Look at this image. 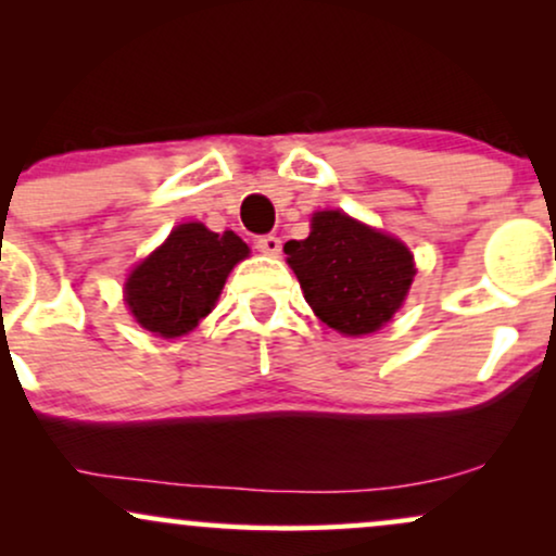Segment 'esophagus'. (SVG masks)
Here are the masks:
<instances>
[{
	"label": "esophagus",
	"instance_id": "obj_1",
	"mask_svg": "<svg viewBox=\"0 0 556 556\" xmlns=\"http://www.w3.org/2000/svg\"><path fill=\"white\" fill-rule=\"evenodd\" d=\"M256 248L261 253H266V256H279V251H282V240H279L277 235H264V238L256 240Z\"/></svg>",
	"mask_w": 556,
	"mask_h": 556
}]
</instances>
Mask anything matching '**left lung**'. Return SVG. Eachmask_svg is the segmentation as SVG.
Returning <instances> with one entry per match:
<instances>
[{
    "label": "left lung",
    "instance_id": "8db88e82",
    "mask_svg": "<svg viewBox=\"0 0 556 556\" xmlns=\"http://www.w3.org/2000/svg\"><path fill=\"white\" fill-rule=\"evenodd\" d=\"M285 253L316 316L350 337L384 327L416 274L400 240L340 212H318L308 238L285 242Z\"/></svg>",
    "mask_w": 556,
    "mask_h": 556
}]
</instances>
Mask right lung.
I'll list each match as a JSON object with an SVG mask.
<instances>
[{"label":"right lung","mask_w":556,"mask_h":556,"mask_svg":"<svg viewBox=\"0 0 556 556\" xmlns=\"http://www.w3.org/2000/svg\"><path fill=\"white\" fill-rule=\"evenodd\" d=\"M248 256L235 232L216 235L198 222L180 225L167 242L132 269L125 300L143 329L180 337L212 314L232 266Z\"/></svg>","instance_id":"1"}]
</instances>
